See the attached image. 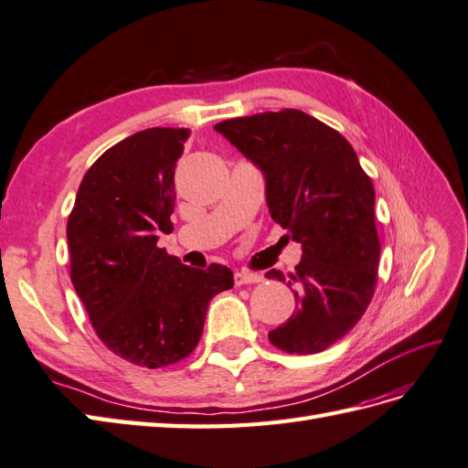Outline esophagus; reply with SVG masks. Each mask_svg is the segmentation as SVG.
<instances>
[{
	"mask_svg": "<svg viewBox=\"0 0 468 468\" xmlns=\"http://www.w3.org/2000/svg\"><path fill=\"white\" fill-rule=\"evenodd\" d=\"M263 281V275L259 273H251V271H237L235 273V285H251V283H261Z\"/></svg>",
	"mask_w": 468,
	"mask_h": 468,
	"instance_id": "esophagus-1",
	"label": "esophagus"
}]
</instances>
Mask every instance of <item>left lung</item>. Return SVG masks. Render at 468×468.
<instances>
[{"mask_svg":"<svg viewBox=\"0 0 468 468\" xmlns=\"http://www.w3.org/2000/svg\"><path fill=\"white\" fill-rule=\"evenodd\" d=\"M215 132L261 169L271 217L303 249L289 281L297 311L269 341L291 355L321 353L373 299L381 255L373 183L349 141L299 110L227 119ZM267 277L285 281L275 269Z\"/></svg>","mask_w":468,"mask_h":468,"instance_id":"8db88e82","label":"left lung"}]
</instances>
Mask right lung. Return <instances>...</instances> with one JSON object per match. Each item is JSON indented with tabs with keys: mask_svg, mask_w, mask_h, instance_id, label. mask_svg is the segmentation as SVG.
<instances>
[{
	"mask_svg": "<svg viewBox=\"0 0 468 468\" xmlns=\"http://www.w3.org/2000/svg\"><path fill=\"white\" fill-rule=\"evenodd\" d=\"M189 129L154 127L107 149L68 219L71 283L97 336L125 361L157 368L197 346L209 301L233 287L223 265L195 269L159 249L176 209V163Z\"/></svg>",
	"mask_w": 468,
	"mask_h": 468,
	"instance_id": "1",
	"label": "right lung"
}]
</instances>
